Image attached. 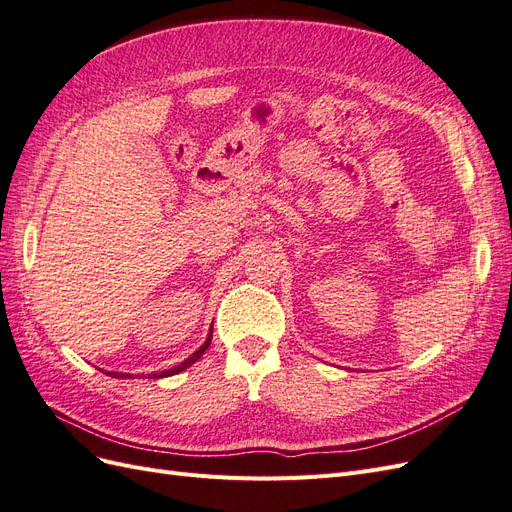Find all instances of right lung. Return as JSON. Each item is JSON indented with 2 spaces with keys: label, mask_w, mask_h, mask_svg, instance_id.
<instances>
[{
  "label": "right lung",
  "mask_w": 512,
  "mask_h": 512,
  "mask_svg": "<svg viewBox=\"0 0 512 512\" xmlns=\"http://www.w3.org/2000/svg\"><path fill=\"white\" fill-rule=\"evenodd\" d=\"M209 344H211V331H209V337H207V342L200 346L192 356H188V359H185L183 363H179L177 367H173V369H166V371H160V374H149V378H166V376H173V374H179V371H183V369H188L192 363H196L200 356L205 354V350L209 348ZM108 376H113V378H132L130 374H115V371H108Z\"/></svg>",
  "instance_id": "obj_1"
}]
</instances>
